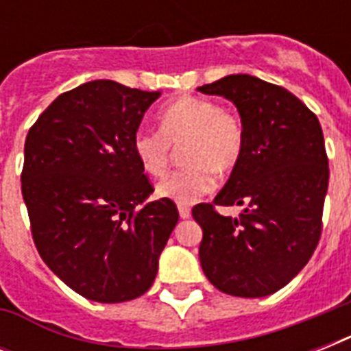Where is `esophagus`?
<instances>
[{
	"instance_id": "1",
	"label": "esophagus",
	"mask_w": 351,
	"mask_h": 351,
	"mask_svg": "<svg viewBox=\"0 0 351 351\" xmlns=\"http://www.w3.org/2000/svg\"><path fill=\"white\" fill-rule=\"evenodd\" d=\"M178 213H180L182 219H189L191 217V209L184 206V204H178Z\"/></svg>"
}]
</instances>
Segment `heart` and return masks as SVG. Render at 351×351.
Wrapping results in <instances>:
<instances>
[{
	"label": "heart",
	"mask_w": 351,
	"mask_h": 351,
	"mask_svg": "<svg viewBox=\"0 0 351 351\" xmlns=\"http://www.w3.org/2000/svg\"><path fill=\"white\" fill-rule=\"evenodd\" d=\"M160 129H138L132 151L142 169L151 176H162L175 147H180L184 167L173 171L156 186V195L176 204L197 202L213 191L219 175H226L239 164L244 151V127L239 114L220 109L213 100L180 96L160 112Z\"/></svg>",
	"instance_id": "b5f03b06"
}]
</instances>
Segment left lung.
I'll return each mask as SVG.
<instances>
[{"instance_id": "8db88e82", "label": "left lung", "mask_w": 351, "mask_h": 351, "mask_svg": "<svg viewBox=\"0 0 351 351\" xmlns=\"http://www.w3.org/2000/svg\"><path fill=\"white\" fill-rule=\"evenodd\" d=\"M224 96L240 114L244 151L217 205L243 206L233 219L213 204L193 208L202 228L200 264L215 288L234 297H266L299 275L321 239L328 156L321 123L289 90L250 74L198 87Z\"/></svg>"}]
</instances>
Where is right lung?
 Returning <instances> with one entry per match:
<instances>
[{
	"label": "right lung",
	"mask_w": 351,
	"mask_h": 351,
	"mask_svg": "<svg viewBox=\"0 0 351 351\" xmlns=\"http://www.w3.org/2000/svg\"><path fill=\"white\" fill-rule=\"evenodd\" d=\"M160 90L95 80L63 93L25 140L21 193L32 239L52 273L95 302H125L154 282L178 222L153 193L132 138Z\"/></svg>",
	"instance_id": "1"
}]
</instances>
